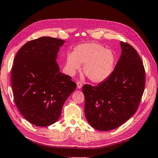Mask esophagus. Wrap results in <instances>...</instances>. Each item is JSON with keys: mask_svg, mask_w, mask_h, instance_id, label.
<instances>
[{"mask_svg": "<svg viewBox=\"0 0 158 158\" xmlns=\"http://www.w3.org/2000/svg\"><path fill=\"white\" fill-rule=\"evenodd\" d=\"M77 88H81V87H82V85H83V84H82V83L81 82H80V81H77Z\"/></svg>", "mask_w": 158, "mask_h": 158, "instance_id": "esophagus-1", "label": "esophagus"}]
</instances>
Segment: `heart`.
Returning <instances> with one entry per match:
<instances>
[{"instance_id": "obj_1", "label": "heart", "mask_w": 158, "mask_h": 158, "mask_svg": "<svg viewBox=\"0 0 158 158\" xmlns=\"http://www.w3.org/2000/svg\"><path fill=\"white\" fill-rule=\"evenodd\" d=\"M115 62L113 50L97 43H86L77 45L73 53L68 54L66 70L73 75L83 64L85 75L92 82L101 83L113 73Z\"/></svg>"}]
</instances>
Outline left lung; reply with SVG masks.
<instances>
[{
  "label": "left lung",
  "instance_id": "1",
  "mask_svg": "<svg viewBox=\"0 0 158 158\" xmlns=\"http://www.w3.org/2000/svg\"><path fill=\"white\" fill-rule=\"evenodd\" d=\"M122 54L115 68L97 86L82 87L85 115L92 127L107 131L120 127L135 113L145 86V70L139 54L127 43H120Z\"/></svg>",
  "mask_w": 158,
  "mask_h": 158
}]
</instances>
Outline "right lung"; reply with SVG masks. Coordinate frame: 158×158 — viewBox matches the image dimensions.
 I'll use <instances>...</instances> for the list:
<instances>
[{
    "mask_svg": "<svg viewBox=\"0 0 158 158\" xmlns=\"http://www.w3.org/2000/svg\"><path fill=\"white\" fill-rule=\"evenodd\" d=\"M64 43L48 36L31 40L14 60L11 79L14 102L22 115L37 127L55 123L77 87L70 76L60 73L56 61Z\"/></svg>",
    "mask_w": 158,
    "mask_h": 158,
    "instance_id": "obj_1",
    "label": "right lung"
}]
</instances>
